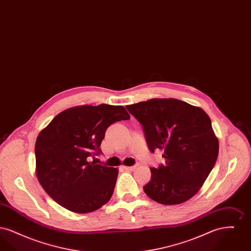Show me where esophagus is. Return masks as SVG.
<instances>
[{"label": "esophagus", "instance_id": "obj_1", "mask_svg": "<svg viewBox=\"0 0 251 251\" xmlns=\"http://www.w3.org/2000/svg\"><path fill=\"white\" fill-rule=\"evenodd\" d=\"M124 169H126V170H128V171H133L135 168H136V166H132V167H123Z\"/></svg>", "mask_w": 251, "mask_h": 251}]
</instances>
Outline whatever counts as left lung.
I'll return each mask as SVG.
<instances>
[{
  "instance_id": "8db88e82",
  "label": "left lung",
  "mask_w": 251,
  "mask_h": 251,
  "mask_svg": "<svg viewBox=\"0 0 251 251\" xmlns=\"http://www.w3.org/2000/svg\"><path fill=\"white\" fill-rule=\"evenodd\" d=\"M126 108L142 124L150 151H163L166 159L165 165L151 169V179L143 187L147 196L164 205L190 200L218 156V139L209 116L177 99H151Z\"/></svg>"
}]
</instances>
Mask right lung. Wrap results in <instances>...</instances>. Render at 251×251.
<instances>
[{
    "mask_svg": "<svg viewBox=\"0 0 251 251\" xmlns=\"http://www.w3.org/2000/svg\"><path fill=\"white\" fill-rule=\"evenodd\" d=\"M127 120L130 115L120 105H82L61 112L39 132L35 147L36 177L54 201L74 213L86 214L110 201L118 168L88 160L101 152L108 127Z\"/></svg>",
    "mask_w": 251,
    "mask_h": 251,
    "instance_id": "right-lung-1",
    "label": "right lung"
}]
</instances>
